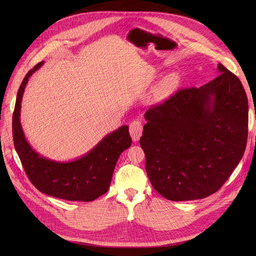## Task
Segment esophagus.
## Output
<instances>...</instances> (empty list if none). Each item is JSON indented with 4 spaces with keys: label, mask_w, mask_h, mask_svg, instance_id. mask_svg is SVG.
<instances>
[{
    "label": "esophagus",
    "mask_w": 256,
    "mask_h": 256,
    "mask_svg": "<svg viewBox=\"0 0 256 256\" xmlns=\"http://www.w3.org/2000/svg\"><path fill=\"white\" fill-rule=\"evenodd\" d=\"M142 130H143V126H142V122L140 119H136L132 121V124H130V137L132 139V141L137 142L141 135H142Z\"/></svg>",
    "instance_id": "1"
}]
</instances>
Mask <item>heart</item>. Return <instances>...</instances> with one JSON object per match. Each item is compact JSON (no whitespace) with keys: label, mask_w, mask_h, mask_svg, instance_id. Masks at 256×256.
Returning <instances> with one entry per match:
<instances>
[{"label":"heart","mask_w":256,"mask_h":256,"mask_svg":"<svg viewBox=\"0 0 256 256\" xmlns=\"http://www.w3.org/2000/svg\"><path fill=\"white\" fill-rule=\"evenodd\" d=\"M178 78L176 74H171V76L165 80L164 87H165V88H171V87H173L174 85H176V84L178 83Z\"/></svg>","instance_id":"1"}]
</instances>
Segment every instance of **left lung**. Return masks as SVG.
Here are the masks:
<instances>
[{
    "instance_id": "1",
    "label": "left lung",
    "mask_w": 256,
    "mask_h": 256,
    "mask_svg": "<svg viewBox=\"0 0 256 256\" xmlns=\"http://www.w3.org/2000/svg\"><path fill=\"white\" fill-rule=\"evenodd\" d=\"M180 89L144 117L140 145L154 190L172 201L206 198L230 176L245 152L248 100L236 76Z\"/></svg>"
}]
</instances>
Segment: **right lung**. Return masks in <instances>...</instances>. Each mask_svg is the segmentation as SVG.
<instances>
[{"instance_id": "obj_1", "label": "right lung", "mask_w": 256, "mask_h": 256, "mask_svg": "<svg viewBox=\"0 0 256 256\" xmlns=\"http://www.w3.org/2000/svg\"><path fill=\"white\" fill-rule=\"evenodd\" d=\"M44 63L39 62L29 70L18 92L12 116L16 150L26 176L42 193L70 201L96 200L109 190L119 156L132 144L128 126H122L108 134L90 152L70 162H57L40 156L26 141L20 117L24 87Z\"/></svg>"}]
</instances>
